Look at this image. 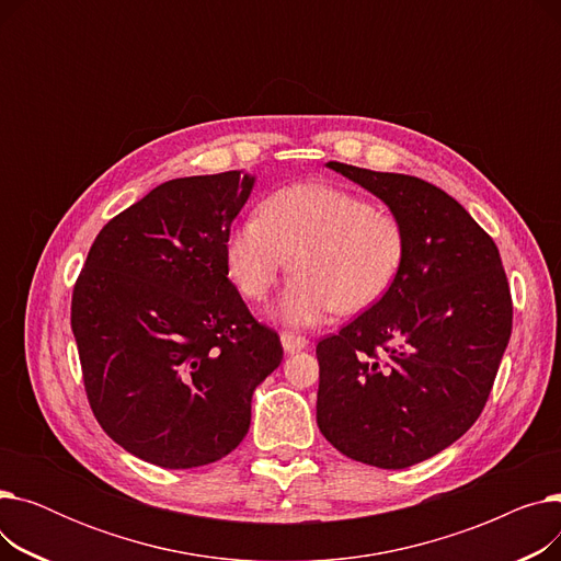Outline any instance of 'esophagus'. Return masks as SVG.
I'll use <instances>...</instances> for the list:
<instances>
[{
  "label": "esophagus",
  "mask_w": 561,
  "mask_h": 561,
  "mask_svg": "<svg viewBox=\"0 0 561 561\" xmlns=\"http://www.w3.org/2000/svg\"><path fill=\"white\" fill-rule=\"evenodd\" d=\"M282 345L286 352H298V350H305L309 345V341L300 334H290V332H284L282 334Z\"/></svg>",
  "instance_id": "esophagus-1"
}]
</instances>
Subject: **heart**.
I'll list each match as a JSON object with an SVG mask.
<instances>
[{"label": "heart", "instance_id": "b5f03b06", "mask_svg": "<svg viewBox=\"0 0 561 561\" xmlns=\"http://www.w3.org/2000/svg\"><path fill=\"white\" fill-rule=\"evenodd\" d=\"M231 282L252 302L277 284L290 259L293 279L277 316L309 328L332 311L357 313L391 288L404 259L400 220L366 197L332 184H296L261 204L227 236Z\"/></svg>", "mask_w": 561, "mask_h": 561}]
</instances>
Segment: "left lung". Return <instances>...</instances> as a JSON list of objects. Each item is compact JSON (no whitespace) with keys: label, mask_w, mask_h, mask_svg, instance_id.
<instances>
[{"label":"left lung","mask_w":561,"mask_h":561,"mask_svg":"<svg viewBox=\"0 0 561 561\" xmlns=\"http://www.w3.org/2000/svg\"><path fill=\"white\" fill-rule=\"evenodd\" d=\"M404 229L391 288L316 345L318 427L350 459L407 468L466 434L512 336V293L491 236L419 176L328 163Z\"/></svg>","instance_id":"1"}]
</instances>
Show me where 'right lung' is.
<instances>
[{
	"instance_id": "1",
	"label": "right lung",
	"mask_w": 561,
	"mask_h": 561,
	"mask_svg": "<svg viewBox=\"0 0 561 561\" xmlns=\"http://www.w3.org/2000/svg\"><path fill=\"white\" fill-rule=\"evenodd\" d=\"M254 176L170 180L108 220L72 290L83 389L102 430L161 468L222 459L284 357L229 282L227 236Z\"/></svg>"
}]
</instances>
